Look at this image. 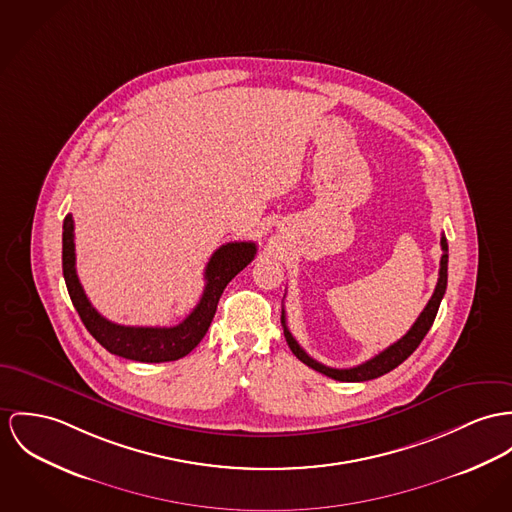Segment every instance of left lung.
Returning <instances> with one entry per match:
<instances>
[{
  "label": "left lung",
  "mask_w": 512,
  "mask_h": 512,
  "mask_svg": "<svg viewBox=\"0 0 512 512\" xmlns=\"http://www.w3.org/2000/svg\"><path fill=\"white\" fill-rule=\"evenodd\" d=\"M440 247H442V257H440L438 282H436V288H434L429 304L425 306V310L417 317L413 327L397 343L390 345L386 351L376 354L374 358H370V360H366V362H362L358 366H353V368H329V366L314 360L312 356H308V353L296 343V339L292 337V333L286 327V317H284V310H282L280 321H282L284 337H286V343H288L290 351L296 354L304 364H308L310 368H314L317 372H321V374H325V376H329L333 380H339V382H366V380L380 378V376L388 374L390 370L397 368L407 356L413 354V351L425 339V335L429 333L434 317H436V312H438L440 300H442V296L446 292V282H448V243H446L444 234L440 237Z\"/></svg>",
  "instance_id": "8db88e82"
}]
</instances>
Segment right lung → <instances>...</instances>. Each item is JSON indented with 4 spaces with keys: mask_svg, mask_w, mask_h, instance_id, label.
<instances>
[{
    "mask_svg": "<svg viewBox=\"0 0 512 512\" xmlns=\"http://www.w3.org/2000/svg\"><path fill=\"white\" fill-rule=\"evenodd\" d=\"M257 253L253 241H232L222 245L210 257L204 269V292L197 308L175 327H130L118 325L99 314L83 292L76 273V243H74V218H64L62 232V271L74 308L87 331L109 353L138 362H169L191 353L206 335L212 317L216 314L218 300L234 276L243 271Z\"/></svg>",
    "mask_w": 512,
    "mask_h": 512,
    "instance_id": "right-lung-1",
    "label": "right lung"
}]
</instances>
